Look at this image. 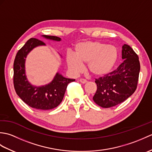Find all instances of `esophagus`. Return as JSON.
<instances>
[{
	"mask_svg": "<svg viewBox=\"0 0 152 152\" xmlns=\"http://www.w3.org/2000/svg\"><path fill=\"white\" fill-rule=\"evenodd\" d=\"M79 81H80V82H81L82 83H86L88 82V81H87L86 80H85V79H83V78H82V79H80Z\"/></svg>",
	"mask_w": 152,
	"mask_h": 152,
	"instance_id": "34e87169",
	"label": "esophagus"
}]
</instances>
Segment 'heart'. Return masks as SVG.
<instances>
[{
  "label": "heart",
  "mask_w": 152,
  "mask_h": 152,
  "mask_svg": "<svg viewBox=\"0 0 152 152\" xmlns=\"http://www.w3.org/2000/svg\"><path fill=\"white\" fill-rule=\"evenodd\" d=\"M118 56V50L115 46L97 41H86L76 44L74 54L66 55V62L74 74L81 72L83 64L88 63V69L93 76L102 77L114 69Z\"/></svg>",
  "instance_id": "heart-1"
}]
</instances>
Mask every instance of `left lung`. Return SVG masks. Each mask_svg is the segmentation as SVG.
<instances>
[{
    "label": "left lung",
    "instance_id": "obj_1",
    "mask_svg": "<svg viewBox=\"0 0 152 152\" xmlns=\"http://www.w3.org/2000/svg\"><path fill=\"white\" fill-rule=\"evenodd\" d=\"M124 61L117 69L104 76L95 79L97 86L93 99L102 108H110L125 101L137 88L140 69L139 59L131 46H122Z\"/></svg>",
    "mask_w": 152,
    "mask_h": 152
}]
</instances>
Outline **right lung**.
Instances as JSON below:
<instances>
[{"label":"right lung","mask_w":152,"mask_h":152,"mask_svg":"<svg viewBox=\"0 0 152 152\" xmlns=\"http://www.w3.org/2000/svg\"><path fill=\"white\" fill-rule=\"evenodd\" d=\"M42 37L52 40H61V38L55 36ZM43 45L45 44L42 41L31 38L18 51L14 63V86L17 95L27 105L41 110H48L59 105L67 86L75 80L64 78L57 73L52 81L46 86L36 87L28 82L25 70V58L34 48Z\"/></svg>","instance_id":"right-lung-1"}]
</instances>
